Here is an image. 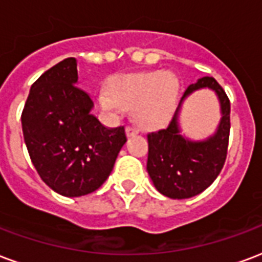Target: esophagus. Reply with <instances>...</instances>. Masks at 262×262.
<instances>
[{"label":"esophagus","mask_w":262,"mask_h":262,"mask_svg":"<svg viewBox=\"0 0 262 262\" xmlns=\"http://www.w3.org/2000/svg\"><path fill=\"white\" fill-rule=\"evenodd\" d=\"M137 133H139V132H137V129L132 127V126H127V127H126V136H127V137L136 136Z\"/></svg>","instance_id":"34e87169"}]
</instances>
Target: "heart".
Masks as SVG:
<instances>
[{
	"label": "heart",
	"mask_w": 262,
	"mask_h": 262,
	"mask_svg": "<svg viewBox=\"0 0 262 262\" xmlns=\"http://www.w3.org/2000/svg\"><path fill=\"white\" fill-rule=\"evenodd\" d=\"M102 110L116 114L130 110L143 129H158L170 121L179 101V80L172 72H137L116 75L97 94Z\"/></svg>",
	"instance_id": "b5f03b06"
}]
</instances>
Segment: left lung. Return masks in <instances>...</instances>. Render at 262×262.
Listing matches in <instances>:
<instances>
[{"instance_id":"1","label":"left lung","mask_w":262,"mask_h":262,"mask_svg":"<svg viewBox=\"0 0 262 262\" xmlns=\"http://www.w3.org/2000/svg\"><path fill=\"white\" fill-rule=\"evenodd\" d=\"M212 90L220 101L221 121L214 135L204 141H191L181 135L179 112L181 104L194 91ZM230 130V102L214 77H201L187 87L166 129L150 133L147 172L156 189L169 199H190L200 194L224 168Z\"/></svg>"}]
</instances>
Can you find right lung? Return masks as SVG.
<instances>
[{
  "label": "right lung",
  "mask_w": 262,
  "mask_h": 262,
  "mask_svg": "<svg viewBox=\"0 0 262 262\" xmlns=\"http://www.w3.org/2000/svg\"><path fill=\"white\" fill-rule=\"evenodd\" d=\"M77 86V62L67 58L33 83L22 112L25 143L42 182L65 197L96 191L126 143L123 126L108 129Z\"/></svg>",
  "instance_id": "add662e5"
}]
</instances>
